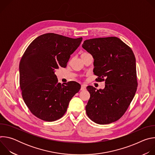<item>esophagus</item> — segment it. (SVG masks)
Returning <instances> with one entry per match:
<instances>
[{
	"label": "esophagus",
	"instance_id": "1",
	"mask_svg": "<svg viewBox=\"0 0 155 155\" xmlns=\"http://www.w3.org/2000/svg\"><path fill=\"white\" fill-rule=\"evenodd\" d=\"M86 90V85L84 84H81V91H84Z\"/></svg>",
	"mask_w": 155,
	"mask_h": 155
}]
</instances>
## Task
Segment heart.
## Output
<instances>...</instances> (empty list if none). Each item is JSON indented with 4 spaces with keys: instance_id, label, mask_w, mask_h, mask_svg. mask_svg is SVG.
I'll return each mask as SVG.
<instances>
[{
    "instance_id": "obj_1",
    "label": "heart",
    "mask_w": 155,
    "mask_h": 155,
    "mask_svg": "<svg viewBox=\"0 0 155 155\" xmlns=\"http://www.w3.org/2000/svg\"><path fill=\"white\" fill-rule=\"evenodd\" d=\"M86 54V53H82V54H81V55H83V54Z\"/></svg>"
}]
</instances>
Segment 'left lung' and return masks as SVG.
I'll list each match as a JSON object with an SVG mask.
<instances>
[{
    "instance_id": "left-lung-1",
    "label": "left lung",
    "mask_w": 155,
    "mask_h": 155,
    "mask_svg": "<svg viewBox=\"0 0 155 155\" xmlns=\"http://www.w3.org/2000/svg\"><path fill=\"white\" fill-rule=\"evenodd\" d=\"M82 47L94 58L97 80H105L103 90L87 86L90 98L86 105V114L99 124L115 122L124 114L137 90L134 53L116 37L86 40Z\"/></svg>"
}]
</instances>
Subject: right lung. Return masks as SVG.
<instances>
[{"label": "right lung", "mask_w": 155, "mask_h": 155, "mask_svg": "<svg viewBox=\"0 0 155 155\" xmlns=\"http://www.w3.org/2000/svg\"><path fill=\"white\" fill-rule=\"evenodd\" d=\"M82 37L72 38L54 33L34 40L19 63V85L23 100L31 113L40 120L54 121L65 114L81 86L75 81L61 84L54 74L65 68Z\"/></svg>", "instance_id": "add662e5"}]
</instances>
